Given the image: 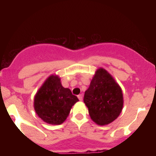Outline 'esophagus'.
Here are the masks:
<instances>
[{
  "label": "esophagus",
  "instance_id": "esophagus-1",
  "mask_svg": "<svg viewBox=\"0 0 156 156\" xmlns=\"http://www.w3.org/2000/svg\"><path fill=\"white\" fill-rule=\"evenodd\" d=\"M78 99H79L80 101H83V96H82L81 94H79V95H78Z\"/></svg>",
  "mask_w": 156,
  "mask_h": 156
}]
</instances>
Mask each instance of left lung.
I'll return each mask as SVG.
<instances>
[{"label":"left lung","instance_id":"obj_1","mask_svg":"<svg viewBox=\"0 0 156 156\" xmlns=\"http://www.w3.org/2000/svg\"><path fill=\"white\" fill-rule=\"evenodd\" d=\"M83 102L96 124L108 125L115 120L122 110V91L112 75L99 68L85 92Z\"/></svg>","mask_w":156,"mask_h":156}]
</instances>
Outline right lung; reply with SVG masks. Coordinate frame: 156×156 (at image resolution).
<instances>
[{
    "mask_svg": "<svg viewBox=\"0 0 156 156\" xmlns=\"http://www.w3.org/2000/svg\"><path fill=\"white\" fill-rule=\"evenodd\" d=\"M78 101L70 89L64 88L58 76H49L34 97L35 112L44 122L60 125L66 120L73 105Z\"/></svg>",
    "mask_w": 156,
    "mask_h": 156,
    "instance_id": "add662e5",
    "label": "right lung"
}]
</instances>
